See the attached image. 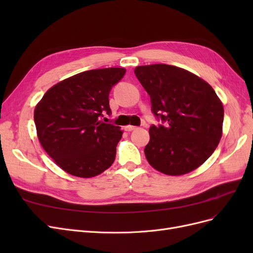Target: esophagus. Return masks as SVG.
<instances>
[{"mask_svg": "<svg viewBox=\"0 0 253 253\" xmlns=\"http://www.w3.org/2000/svg\"><path fill=\"white\" fill-rule=\"evenodd\" d=\"M137 126H125V129L127 132H131V131H134V129H136Z\"/></svg>", "mask_w": 253, "mask_h": 253, "instance_id": "obj_1", "label": "esophagus"}]
</instances>
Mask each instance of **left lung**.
I'll list each match as a JSON object with an SVG mask.
<instances>
[{"mask_svg": "<svg viewBox=\"0 0 253 253\" xmlns=\"http://www.w3.org/2000/svg\"><path fill=\"white\" fill-rule=\"evenodd\" d=\"M135 75L151 97L152 111L167 125L150 127L144 154L155 170L178 176L194 171L223 135L224 106L208 82L181 67L141 65Z\"/></svg>", "mask_w": 253, "mask_h": 253, "instance_id": "left-lung-1", "label": "left lung"}]
</instances>
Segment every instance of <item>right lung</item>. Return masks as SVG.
<instances>
[{"instance_id":"obj_1","label":"right lung","mask_w":253,"mask_h":253,"mask_svg":"<svg viewBox=\"0 0 253 253\" xmlns=\"http://www.w3.org/2000/svg\"><path fill=\"white\" fill-rule=\"evenodd\" d=\"M125 74L124 67L79 73L51 86L37 103L38 138L66 173L90 178L113 165L124 131L101 117L111 115L110 90Z\"/></svg>"}]
</instances>
